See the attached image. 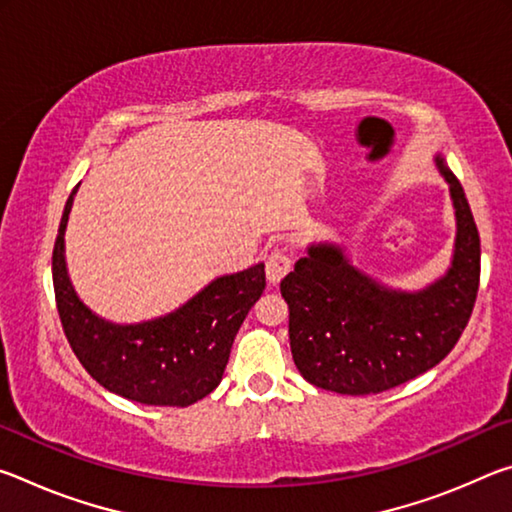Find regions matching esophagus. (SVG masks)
<instances>
[{
    "label": "esophagus",
    "instance_id": "34e87169",
    "mask_svg": "<svg viewBox=\"0 0 512 512\" xmlns=\"http://www.w3.org/2000/svg\"><path fill=\"white\" fill-rule=\"evenodd\" d=\"M291 271V257L284 250H273L266 257V277L271 284H277L284 275Z\"/></svg>",
    "mask_w": 512,
    "mask_h": 512
}]
</instances>
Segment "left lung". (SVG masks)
<instances>
[{
    "label": "left lung",
    "mask_w": 512,
    "mask_h": 512,
    "mask_svg": "<svg viewBox=\"0 0 512 512\" xmlns=\"http://www.w3.org/2000/svg\"><path fill=\"white\" fill-rule=\"evenodd\" d=\"M456 239L447 273L420 291L386 287L336 244H311L280 282L293 361L309 384L341 395L395 388L443 361L472 316L481 241L458 178L443 155Z\"/></svg>",
    "instance_id": "left-lung-1"
}]
</instances>
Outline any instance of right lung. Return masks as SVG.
I'll return each mask as SVG.
<instances>
[{"instance_id":"1","label":"right lung","mask_w":512,"mask_h":512,"mask_svg":"<svg viewBox=\"0 0 512 512\" xmlns=\"http://www.w3.org/2000/svg\"><path fill=\"white\" fill-rule=\"evenodd\" d=\"M79 189V185H76ZM65 203L51 257L58 316L76 359L106 391L149 406H189L221 384L241 323L266 287L264 264L219 275L171 314L119 325L76 296L65 262Z\"/></svg>"}]
</instances>
